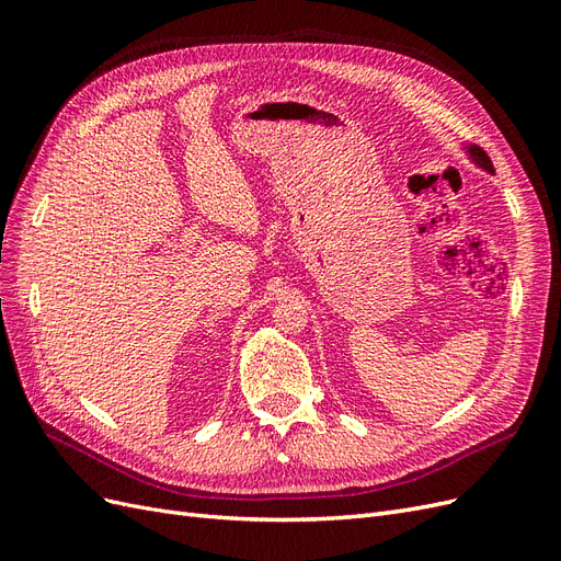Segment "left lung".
Returning a JSON list of instances; mask_svg holds the SVG:
<instances>
[{
    "label": "left lung",
    "mask_w": 561,
    "mask_h": 561,
    "mask_svg": "<svg viewBox=\"0 0 561 561\" xmlns=\"http://www.w3.org/2000/svg\"><path fill=\"white\" fill-rule=\"evenodd\" d=\"M468 149V157L478 163L482 171H486V173H494V163H491V159L486 157V151L482 149V147H478V145H470V147H466Z\"/></svg>",
    "instance_id": "1"
}]
</instances>
